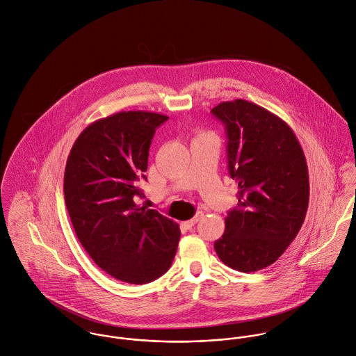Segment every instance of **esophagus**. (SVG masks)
<instances>
[{
    "label": "esophagus",
    "instance_id": "obj_1",
    "mask_svg": "<svg viewBox=\"0 0 356 356\" xmlns=\"http://www.w3.org/2000/svg\"><path fill=\"white\" fill-rule=\"evenodd\" d=\"M200 218H201V214H197V216H195V217H193L191 220L183 221V225H184L186 228H191V227H194V225L200 221Z\"/></svg>",
    "mask_w": 356,
    "mask_h": 356
}]
</instances>
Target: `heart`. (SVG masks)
<instances>
[{"instance_id": "obj_1", "label": "heart", "mask_w": 356, "mask_h": 356, "mask_svg": "<svg viewBox=\"0 0 356 356\" xmlns=\"http://www.w3.org/2000/svg\"><path fill=\"white\" fill-rule=\"evenodd\" d=\"M204 135H205V134H201V135H200V136H204Z\"/></svg>"}]
</instances>
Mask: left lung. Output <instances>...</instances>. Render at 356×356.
<instances>
[{
	"mask_svg": "<svg viewBox=\"0 0 356 356\" xmlns=\"http://www.w3.org/2000/svg\"><path fill=\"white\" fill-rule=\"evenodd\" d=\"M212 114L225 125L228 172L238 183V207L227 214L214 250L232 270L254 273L284 254L304 222L305 156L291 128L264 107L235 99Z\"/></svg>",
	"mask_w": 356,
	"mask_h": 356,
	"instance_id": "obj_1",
	"label": "left lung"
}]
</instances>
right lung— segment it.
I'll use <instances>...</instances> for the list:
<instances>
[{"mask_svg":"<svg viewBox=\"0 0 356 356\" xmlns=\"http://www.w3.org/2000/svg\"><path fill=\"white\" fill-rule=\"evenodd\" d=\"M168 120L149 111H121L86 127L72 144L65 170V201L74 231L108 275L148 284L175 259L179 224L135 204L147 180L155 129Z\"/></svg>","mask_w":356,"mask_h":356,"instance_id":"right-lung-1","label":"right lung"}]
</instances>
